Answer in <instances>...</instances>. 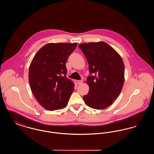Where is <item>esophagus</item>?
<instances>
[{
	"label": "esophagus",
	"mask_w": 154,
	"mask_h": 154,
	"mask_svg": "<svg viewBox=\"0 0 154 154\" xmlns=\"http://www.w3.org/2000/svg\"><path fill=\"white\" fill-rule=\"evenodd\" d=\"M83 81H84L83 80H77V83H78V84L80 85V84H81L83 83Z\"/></svg>",
	"instance_id": "1"
}]
</instances>
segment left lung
I'll use <instances>...</instances> for the list:
<instances>
[{"mask_svg": "<svg viewBox=\"0 0 154 154\" xmlns=\"http://www.w3.org/2000/svg\"><path fill=\"white\" fill-rule=\"evenodd\" d=\"M79 47L88 61L89 73L94 74L87 78L89 91L83 99L92 109H106L117 98L123 87V60L117 52L103 42L83 43Z\"/></svg>", "mask_w": 154, "mask_h": 154, "instance_id": "obj_1", "label": "left lung"}]
</instances>
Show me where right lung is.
<instances>
[{
	"label": "right lung",
	"mask_w": 154,
	"mask_h": 154,
	"mask_svg": "<svg viewBox=\"0 0 154 154\" xmlns=\"http://www.w3.org/2000/svg\"><path fill=\"white\" fill-rule=\"evenodd\" d=\"M77 43H49L42 47L32 59L29 81L37 102L46 110L66 107L74 84L66 77V61Z\"/></svg>",
	"instance_id": "add662e5"
}]
</instances>
